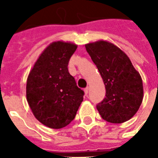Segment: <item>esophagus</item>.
<instances>
[{
	"label": "esophagus",
	"instance_id": "34e87169",
	"mask_svg": "<svg viewBox=\"0 0 158 158\" xmlns=\"http://www.w3.org/2000/svg\"><path fill=\"white\" fill-rule=\"evenodd\" d=\"M85 95H87L89 93V87H86L85 89Z\"/></svg>",
	"mask_w": 158,
	"mask_h": 158
}]
</instances>
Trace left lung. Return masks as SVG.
I'll return each mask as SVG.
<instances>
[{"mask_svg":"<svg viewBox=\"0 0 158 158\" xmlns=\"http://www.w3.org/2000/svg\"><path fill=\"white\" fill-rule=\"evenodd\" d=\"M99 70L106 88V97L96 105L100 115L112 123H122L139 110L143 100V84L122 50L104 40L85 45Z\"/></svg>","mask_w":158,"mask_h":158,"instance_id":"left-lung-1","label":"left lung"}]
</instances>
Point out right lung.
Segmentation results:
<instances>
[{"label": "right lung", "mask_w": 158, "mask_h": 158, "mask_svg": "<svg viewBox=\"0 0 158 158\" xmlns=\"http://www.w3.org/2000/svg\"><path fill=\"white\" fill-rule=\"evenodd\" d=\"M76 49L73 43L52 42L28 76V103L36 118L51 129H62L72 122L84 99L85 92L68 69Z\"/></svg>", "instance_id": "obj_1"}]
</instances>
